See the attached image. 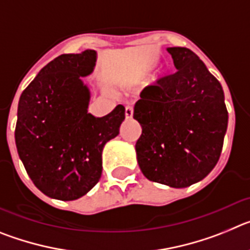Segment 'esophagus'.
I'll list each match as a JSON object with an SVG mask.
<instances>
[{"label": "esophagus", "mask_w": 250, "mask_h": 250, "mask_svg": "<svg viewBox=\"0 0 250 250\" xmlns=\"http://www.w3.org/2000/svg\"><path fill=\"white\" fill-rule=\"evenodd\" d=\"M132 115H134V109H132L131 106H126L125 107V118L131 119Z\"/></svg>", "instance_id": "obj_1"}]
</instances>
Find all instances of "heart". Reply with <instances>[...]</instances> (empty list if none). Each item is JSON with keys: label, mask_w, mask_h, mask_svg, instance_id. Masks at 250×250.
<instances>
[{"label": "heart", "mask_w": 250, "mask_h": 250, "mask_svg": "<svg viewBox=\"0 0 250 250\" xmlns=\"http://www.w3.org/2000/svg\"><path fill=\"white\" fill-rule=\"evenodd\" d=\"M154 65H155V62H154V61H150V62L145 63V65L140 68V76H144V75H146L147 72H149L150 70L154 67Z\"/></svg>", "instance_id": "heart-1"}]
</instances>
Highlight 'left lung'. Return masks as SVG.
<instances>
[{
  "mask_svg": "<svg viewBox=\"0 0 250 250\" xmlns=\"http://www.w3.org/2000/svg\"><path fill=\"white\" fill-rule=\"evenodd\" d=\"M178 71L145 87L134 107L141 125L136 159L149 180L187 188L220 158L228 111L220 83L187 47H167Z\"/></svg>",
  "mask_w": 250,
  "mask_h": 250,
  "instance_id": "8db88e82",
  "label": "left lung"
}]
</instances>
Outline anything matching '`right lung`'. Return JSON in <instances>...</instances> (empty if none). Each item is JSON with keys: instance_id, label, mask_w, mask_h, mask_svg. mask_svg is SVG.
<instances>
[{"instance_id": "add662e5", "label": "right lung", "mask_w": 250, "mask_h": 250, "mask_svg": "<svg viewBox=\"0 0 250 250\" xmlns=\"http://www.w3.org/2000/svg\"><path fill=\"white\" fill-rule=\"evenodd\" d=\"M96 65V51L65 54L48 62L19 101L15 140L19 156L39 190L54 199L89 193L103 173V149L119 135L125 107L95 118L81 77Z\"/></svg>"}]
</instances>
